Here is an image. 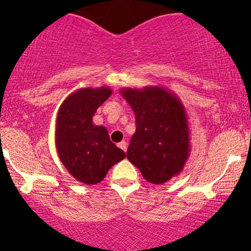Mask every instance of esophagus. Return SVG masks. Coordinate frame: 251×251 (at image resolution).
<instances>
[{
	"label": "esophagus",
	"instance_id": "obj_1",
	"mask_svg": "<svg viewBox=\"0 0 251 251\" xmlns=\"http://www.w3.org/2000/svg\"><path fill=\"white\" fill-rule=\"evenodd\" d=\"M118 146H119V148H121V149H123L124 151H127V143H126L125 141H121L120 143L118 144Z\"/></svg>",
	"mask_w": 251,
	"mask_h": 251
}]
</instances>
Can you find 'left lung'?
Instances as JSON below:
<instances>
[{
    "label": "left lung",
    "instance_id": "1",
    "mask_svg": "<svg viewBox=\"0 0 251 251\" xmlns=\"http://www.w3.org/2000/svg\"><path fill=\"white\" fill-rule=\"evenodd\" d=\"M120 93L136 115L127 159L148 182L165 183L183 170L191 151L186 109L174 92L160 86L126 87Z\"/></svg>",
    "mask_w": 251,
    "mask_h": 251
}]
</instances>
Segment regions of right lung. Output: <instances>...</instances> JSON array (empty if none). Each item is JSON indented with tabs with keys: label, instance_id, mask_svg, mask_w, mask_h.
<instances>
[{
	"label": "right lung",
	"instance_id": "right-lung-1",
	"mask_svg": "<svg viewBox=\"0 0 251 251\" xmlns=\"http://www.w3.org/2000/svg\"><path fill=\"white\" fill-rule=\"evenodd\" d=\"M109 87H86L63 100L55 123V148L63 165L85 184L100 183L109 169L125 158L104 126L93 124L98 108L110 97Z\"/></svg>",
	"mask_w": 251,
	"mask_h": 251
}]
</instances>
